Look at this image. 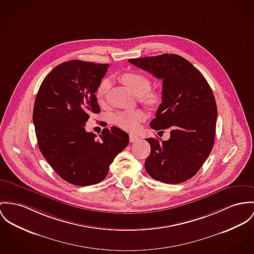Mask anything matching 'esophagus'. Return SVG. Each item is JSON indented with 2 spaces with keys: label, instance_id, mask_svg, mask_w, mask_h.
<instances>
[{
  "label": "esophagus",
  "instance_id": "34e87169",
  "mask_svg": "<svg viewBox=\"0 0 254 254\" xmlns=\"http://www.w3.org/2000/svg\"><path fill=\"white\" fill-rule=\"evenodd\" d=\"M139 139V137L135 135V134H129V141L131 142V143H133V142H136L137 140Z\"/></svg>",
  "mask_w": 254,
  "mask_h": 254
}]
</instances>
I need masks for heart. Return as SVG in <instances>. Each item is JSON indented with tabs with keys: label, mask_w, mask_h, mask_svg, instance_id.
Here are the masks:
<instances>
[{
	"label": "heart",
	"mask_w": 254,
	"mask_h": 254,
	"mask_svg": "<svg viewBox=\"0 0 254 254\" xmlns=\"http://www.w3.org/2000/svg\"><path fill=\"white\" fill-rule=\"evenodd\" d=\"M122 82L136 96H141V101L148 106H155L159 100V94L151 90V79L141 72H127L121 76ZM111 87L109 78H103L98 84L96 96L99 102H103ZM146 115L140 110L120 112L114 118V124L128 131H134L140 126V123L145 121Z\"/></svg>",
	"instance_id": "heart-1"
}]
</instances>
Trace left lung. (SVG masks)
<instances>
[{
	"instance_id": "left-lung-1",
	"label": "left lung",
	"mask_w": 254,
	"mask_h": 254,
	"mask_svg": "<svg viewBox=\"0 0 254 254\" xmlns=\"http://www.w3.org/2000/svg\"><path fill=\"white\" fill-rule=\"evenodd\" d=\"M128 62L162 80V102L150 126L170 128V138H147L151 155L147 173L165 184L192 178L214 147L217 109L213 91L203 74L187 59L176 54L129 59Z\"/></svg>"
}]
</instances>
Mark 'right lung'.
Listing matches in <instances>:
<instances>
[{
	"instance_id": "obj_1",
	"label": "right lung",
	"mask_w": 254,
	"mask_h": 254,
	"mask_svg": "<svg viewBox=\"0 0 254 254\" xmlns=\"http://www.w3.org/2000/svg\"><path fill=\"white\" fill-rule=\"evenodd\" d=\"M108 64L71 60L43 79L33 121L39 150L62 179L75 186L103 181L114 158L128 145V134L112 127L97 139L85 123L100 111L96 91Z\"/></svg>"
}]
</instances>
